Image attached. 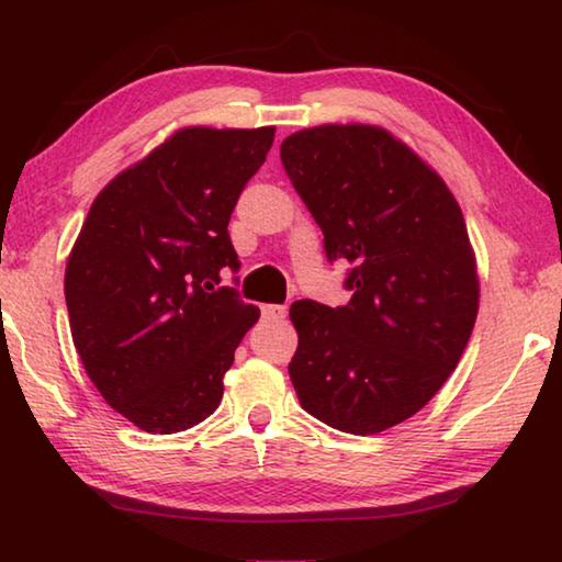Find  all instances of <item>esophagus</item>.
<instances>
[{
    "label": "esophagus",
    "mask_w": 562,
    "mask_h": 562,
    "mask_svg": "<svg viewBox=\"0 0 562 562\" xmlns=\"http://www.w3.org/2000/svg\"><path fill=\"white\" fill-rule=\"evenodd\" d=\"M261 316L268 322H276V319H283L286 316V306L281 304H263L261 306Z\"/></svg>",
    "instance_id": "1"
}]
</instances>
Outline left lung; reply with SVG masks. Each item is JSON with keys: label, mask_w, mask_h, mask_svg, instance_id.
<instances>
[{"label": "left lung", "mask_w": 562, "mask_h": 562, "mask_svg": "<svg viewBox=\"0 0 562 562\" xmlns=\"http://www.w3.org/2000/svg\"><path fill=\"white\" fill-rule=\"evenodd\" d=\"M281 161L329 261L352 263L347 306L291 304V382L301 408L327 426L380 434L441 390L474 329L479 276L461 207L380 126L304 128L283 139Z\"/></svg>", "instance_id": "left-lung-1"}]
</instances>
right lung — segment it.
<instances>
[{
  "label": "right lung",
  "mask_w": 562,
  "mask_h": 562,
  "mask_svg": "<svg viewBox=\"0 0 562 562\" xmlns=\"http://www.w3.org/2000/svg\"><path fill=\"white\" fill-rule=\"evenodd\" d=\"M273 126H187L103 187L65 266L72 345L103 401L146 434L205 420L258 322L221 283L227 223Z\"/></svg>",
  "instance_id": "right-lung-1"
}]
</instances>
